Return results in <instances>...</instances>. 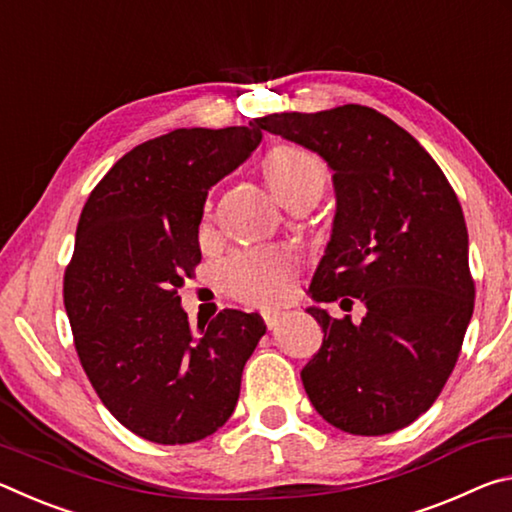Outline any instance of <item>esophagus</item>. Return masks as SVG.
<instances>
[{
	"label": "esophagus",
	"mask_w": 512,
	"mask_h": 512,
	"mask_svg": "<svg viewBox=\"0 0 512 512\" xmlns=\"http://www.w3.org/2000/svg\"><path fill=\"white\" fill-rule=\"evenodd\" d=\"M262 316H264V320H266L268 329H273V327L277 325V320H280V318L284 316V311H282V309H275V307H266V309L262 311Z\"/></svg>",
	"instance_id": "34e87169"
}]
</instances>
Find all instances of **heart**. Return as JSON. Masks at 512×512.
<instances>
[{"label": "heart", "instance_id": "heart-1", "mask_svg": "<svg viewBox=\"0 0 512 512\" xmlns=\"http://www.w3.org/2000/svg\"><path fill=\"white\" fill-rule=\"evenodd\" d=\"M268 187L282 201L302 189L325 185V167L314 153L298 146H277L262 162ZM296 264L280 248L241 253L225 266V284L239 298L255 302H280L293 291Z\"/></svg>", "mask_w": 512, "mask_h": 512}]
</instances>
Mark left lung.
<instances>
[{
	"instance_id": "obj_1",
	"label": "left lung",
	"mask_w": 512,
	"mask_h": 512,
	"mask_svg": "<svg viewBox=\"0 0 512 512\" xmlns=\"http://www.w3.org/2000/svg\"><path fill=\"white\" fill-rule=\"evenodd\" d=\"M266 133L334 171L336 214L311 277L307 314L323 343L302 368L309 402L332 427L384 436L436 402L474 311L467 228L445 173L413 135L368 106L257 117ZM367 307L361 324L323 301Z\"/></svg>"
}]
</instances>
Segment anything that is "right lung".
<instances>
[{
    "label": "right lung",
    "instance_id": "right-lung-1",
    "mask_svg": "<svg viewBox=\"0 0 512 512\" xmlns=\"http://www.w3.org/2000/svg\"><path fill=\"white\" fill-rule=\"evenodd\" d=\"M259 142L255 121L160 135L115 162L81 212L63 289L76 352L106 409L151 443L221 429L266 332L239 309L192 327L178 296L201 262L207 192Z\"/></svg>",
    "mask_w": 512,
    "mask_h": 512
}]
</instances>
